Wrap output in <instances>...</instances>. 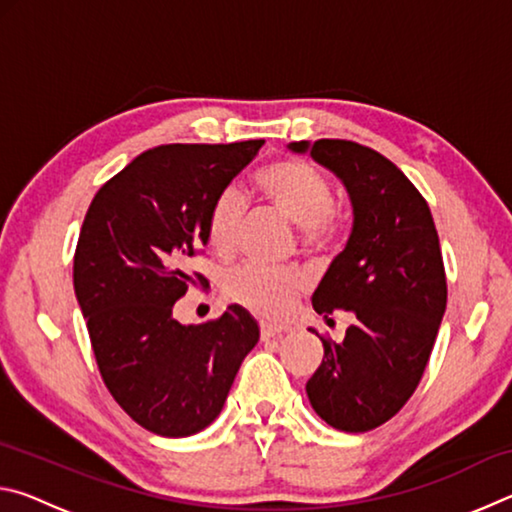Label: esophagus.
Masks as SVG:
<instances>
[{"mask_svg":"<svg viewBox=\"0 0 512 512\" xmlns=\"http://www.w3.org/2000/svg\"><path fill=\"white\" fill-rule=\"evenodd\" d=\"M287 332H289L287 325H268V323L259 325V336H262V341L275 339V336H282V334H287Z\"/></svg>","mask_w":512,"mask_h":512,"instance_id":"obj_1","label":"esophagus"}]
</instances>
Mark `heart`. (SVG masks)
<instances>
[{"label":"heart","instance_id":"obj_1","mask_svg":"<svg viewBox=\"0 0 512 512\" xmlns=\"http://www.w3.org/2000/svg\"><path fill=\"white\" fill-rule=\"evenodd\" d=\"M257 189L266 203L284 219L300 228V244L316 253L332 244L341 221L334 207V194L323 173L296 158L268 164L257 173ZM244 198L237 189H223L207 212V244L216 255H230L237 246ZM305 289V277L296 271H273L257 264H244L225 275L223 291L237 305L262 318H282Z\"/></svg>","mask_w":512,"mask_h":512}]
</instances>
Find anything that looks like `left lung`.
I'll return each instance as SVG.
<instances>
[{
    "label": "left lung",
    "mask_w": 512,
    "mask_h": 512,
    "mask_svg": "<svg viewBox=\"0 0 512 512\" xmlns=\"http://www.w3.org/2000/svg\"><path fill=\"white\" fill-rule=\"evenodd\" d=\"M350 194L352 232L311 296L316 314H354L345 339H320L325 357L307 397L329 427L363 433L409 402L447 307L438 232L427 201L384 155L350 140L291 142ZM314 332V329H311Z\"/></svg>",
    "instance_id": "1"
}]
</instances>
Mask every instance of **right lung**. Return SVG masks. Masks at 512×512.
<instances>
[{
  "label": "right lung",
  "instance_id": "obj_1",
  "mask_svg": "<svg viewBox=\"0 0 512 512\" xmlns=\"http://www.w3.org/2000/svg\"><path fill=\"white\" fill-rule=\"evenodd\" d=\"M264 140L164 144L103 185L85 214L74 291L110 395L146 431L185 438L221 413L257 320L230 305L221 318L183 325L173 305L189 259L207 246V212Z\"/></svg>",
  "mask_w": 512,
  "mask_h": 512
}]
</instances>
